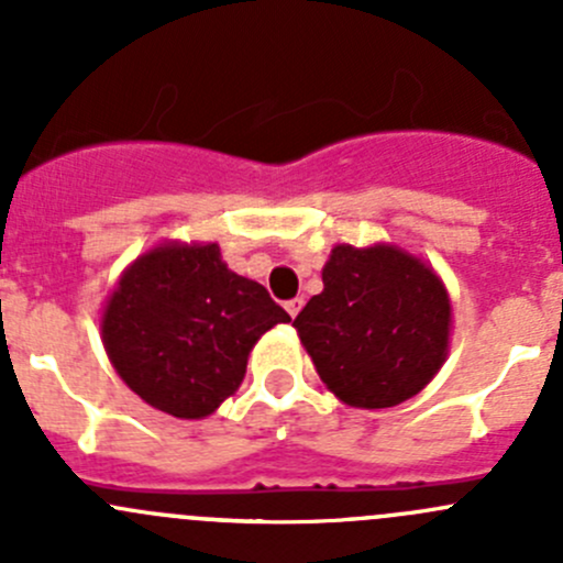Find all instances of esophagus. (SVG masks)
<instances>
[{
    "label": "esophagus",
    "mask_w": 563,
    "mask_h": 563,
    "mask_svg": "<svg viewBox=\"0 0 563 563\" xmlns=\"http://www.w3.org/2000/svg\"><path fill=\"white\" fill-rule=\"evenodd\" d=\"M302 305H305V299H302V297H297V299H288V302H286V310H288V316H291V318H297V316H299V310H302Z\"/></svg>",
    "instance_id": "esophagus-1"
}]
</instances>
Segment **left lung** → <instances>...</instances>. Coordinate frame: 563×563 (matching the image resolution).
Returning <instances> with one entry per match:
<instances>
[{"instance_id": "8db88e82", "label": "left lung", "mask_w": 563, "mask_h": 563, "mask_svg": "<svg viewBox=\"0 0 563 563\" xmlns=\"http://www.w3.org/2000/svg\"><path fill=\"white\" fill-rule=\"evenodd\" d=\"M323 291L294 318L318 376L354 408H389L430 384L452 305L433 266L395 245H334Z\"/></svg>"}]
</instances>
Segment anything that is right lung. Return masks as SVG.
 <instances>
[{"label":"right lung","instance_id":"right-lung-1","mask_svg":"<svg viewBox=\"0 0 563 563\" xmlns=\"http://www.w3.org/2000/svg\"><path fill=\"white\" fill-rule=\"evenodd\" d=\"M291 316L220 247L166 242L139 255L108 297L100 332L122 382L157 411L203 419L240 389L264 332Z\"/></svg>","mask_w":563,"mask_h":563}]
</instances>
